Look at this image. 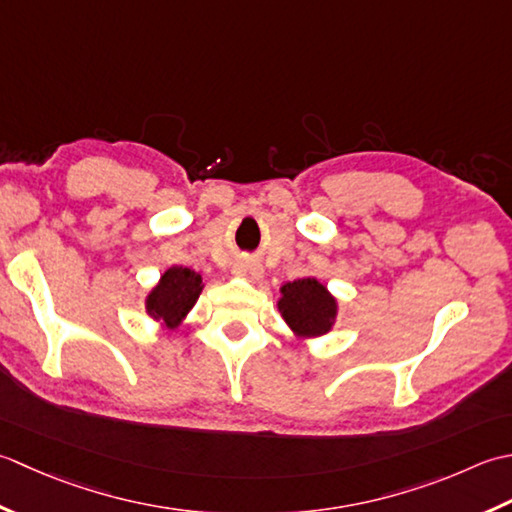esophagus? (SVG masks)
<instances>
[{"mask_svg": "<svg viewBox=\"0 0 512 512\" xmlns=\"http://www.w3.org/2000/svg\"><path fill=\"white\" fill-rule=\"evenodd\" d=\"M234 274L241 278H247V280H258V278H263V267L254 263V260H238V263L234 265Z\"/></svg>", "mask_w": 512, "mask_h": 512, "instance_id": "obj_1", "label": "esophagus"}]
</instances>
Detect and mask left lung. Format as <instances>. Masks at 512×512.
Segmentation results:
<instances>
[{"instance_id": "1", "label": "left lung", "mask_w": 512, "mask_h": 512, "mask_svg": "<svg viewBox=\"0 0 512 512\" xmlns=\"http://www.w3.org/2000/svg\"><path fill=\"white\" fill-rule=\"evenodd\" d=\"M278 311L298 338H318L331 331L338 302L316 278H298L280 287Z\"/></svg>"}]
</instances>
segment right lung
<instances>
[{"label":"right lung","mask_w":512,"mask_h":512,"mask_svg":"<svg viewBox=\"0 0 512 512\" xmlns=\"http://www.w3.org/2000/svg\"><path fill=\"white\" fill-rule=\"evenodd\" d=\"M203 291V280L190 267H170L161 276L148 298H145V311L163 327H179L187 311L194 307Z\"/></svg>","instance_id":"1"}]
</instances>
